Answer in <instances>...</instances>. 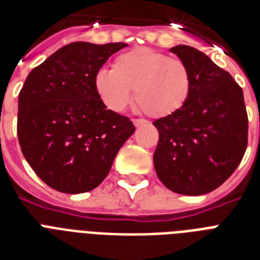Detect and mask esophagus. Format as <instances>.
<instances>
[{
  "instance_id": "34e87169",
  "label": "esophagus",
  "mask_w": 260,
  "mask_h": 260,
  "mask_svg": "<svg viewBox=\"0 0 260 260\" xmlns=\"http://www.w3.org/2000/svg\"><path fill=\"white\" fill-rule=\"evenodd\" d=\"M132 122H134V125L138 128V126L144 125L147 121H146V120H143V118H134V120H132Z\"/></svg>"
}]
</instances>
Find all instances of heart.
Segmentation results:
<instances>
[{
  "mask_svg": "<svg viewBox=\"0 0 260 260\" xmlns=\"http://www.w3.org/2000/svg\"><path fill=\"white\" fill-rule=\"evenodd\" d=\"M191 73L181 59L152 48H134L114 59L113 69L94 74V89L110 110L122 112L132 98L144 113L162 118L177 113L187 102Z\"/></svg>",
  "mask_w": 260,
  "mask_h": 260,
  "instance_id": "b5f03b06",
  "label": "heart"
}]
</instances>
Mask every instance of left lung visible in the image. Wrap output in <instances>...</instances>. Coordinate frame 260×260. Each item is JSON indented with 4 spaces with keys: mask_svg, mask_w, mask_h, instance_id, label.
Instances as JSON below:
<instances>
[{
    "mask_svg": "<svg viewBox=\"0 0 260 260\" xmlns=\"http://www.w3.org/2000/svg\"><path fill=\"white\" fill-rule=\"evenodd\" d=\"M191 73V90L177 113L155 120L156 175L167 189L201 196L232 175L247 148L248 118L243 90L228 71L190 46L170 48Z\"/></svg>",
    "mask_w": 260,
    "mask_h": 260,
    "instance_id": "obj_1",
    "label": "left lung"
}]
</instances>
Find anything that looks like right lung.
<instances>
[{"label": "right lung", "mask_w": 260, "mask_h": 260, "mask_svg": "<svg viewBox=\"0 0 260 260\" xmlns=\"http://www.w3.org/2000/svg\"><path fill=\"white\" fill-rule=\"evenodd\" d=\"M125 43H70L35 67L18 94L17 135L38 177L67 194L86 193L132 136L129 118L106 109L94 74Z\"/></svg>", "instance_id": "obj_1"}]
</instances>
